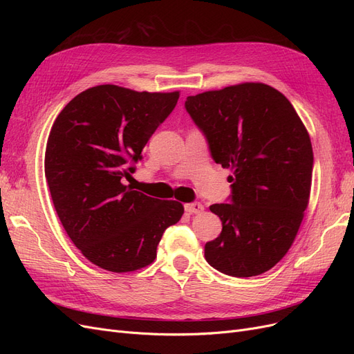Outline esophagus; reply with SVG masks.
I'll return each mask as SVG.
<instances>
[{
  "mask_svg": "<svg viewBox=\"0 0 354 354\" xmlns=\"http://www.w3.org/2000/svg\"><path fill=\"white\" fill-rule=\"evenodd\" d=\"M185 209L189 214H199V212L203 211V205H202V203H199V202H192V203H186Z\"/></svg>",
  "mask_w": 354,
  "mask_h": 354,
  "instance_id": "obj_1",
  "label": "esophagus"
}]
</instances>
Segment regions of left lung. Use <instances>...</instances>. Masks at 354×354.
I'll return each mask as SVG.
<instances>
[{
  "label": "left lung",
  "mask_w": 354,
  "mask_h": 354,
  "mask_svg": "<svg viewBox=\"0 0 354 354\" xmlns=\"http://www.w3.org/2000/svg\"><path fill=\"white\" fill-rule=\"evenodd\" d=\"M185 106L212 159L232 169V203L209 207L223 230L205 243V260L234 277L270 270L291 248L310 199L313 149L303 121L263 82L189 95Z\"/></svg>",
  "instance_id": "left-lung-1"
}]
</instances>
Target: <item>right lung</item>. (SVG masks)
<instances>
[{
  "instance_id": "add662e5",
  "label": "right lung",
  "mask_w": 354,
  "mask_h": 354,
  "mask_svg": "<svg viewBox=\"0 0 354 354\" xmlns=\"http://www.w3.org/2000/svg\"><path fill=\"white\" fill-rule=\"evenodd\" d=\"M178 97L97 85L73 97L51 127L44 165L53 203L71 241L100 269L127 273L153 263L165 229L183 216L180 202L124 185Z\"/></svg>"
}]
</instances>
